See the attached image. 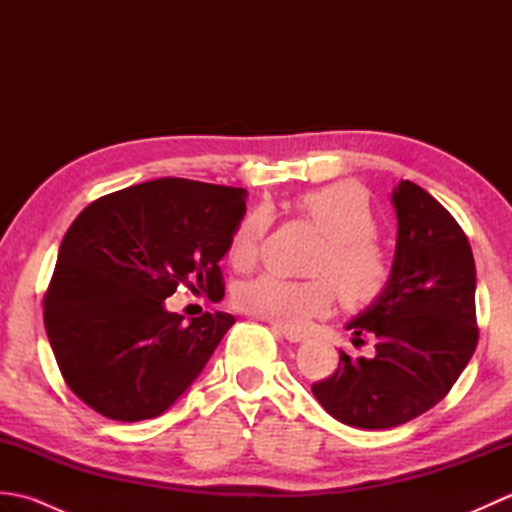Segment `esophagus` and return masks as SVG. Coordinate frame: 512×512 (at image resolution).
Wrapping results in <instances>:
<instances>
[{"label": "esophagus", "instance_id": "esophagus-1", "mask_svg": "<svg viewBox=\"0 0 512 512\" xmlns=\"http://www.w3.org/2000/svg\"><path fill=\"white\" fill-rule=\"evenodd\" d=\"M279 332L284 334V339L290 343H299V341H306V334L299 332V330H292V328H284V325H279Z\"/></svg>", "mask_w": 512, "mask_h": 512}]
</instances>
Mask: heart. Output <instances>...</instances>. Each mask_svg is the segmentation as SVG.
Instances as JSON below:
<instances>
[{"label":"heart","instance_id":"heart-1","mask_svg":"<svg viewBox=\"0 0 512 512\" xmlns=\"http://www.w3.org/2000/svg\"><path fill=\"white\" fill-rule=\"evenodd\" d=\"M301 217L323 233L310 264V279L262 275L237 290V306L257 319L306 328L334 306L336 295L347 306L363 308L378 301L389 288L394 266L374 237L376 213L367 191L356 182H334L303 193L297 200ZM266 233V215L248 213L235 228L228 259L235 268H250Z\"/></svg>","mask_w":512,"mask_h":512}]
</instances>
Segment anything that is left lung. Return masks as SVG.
I'll list each match as a JSON object with an SVG mask.
<instances>
[{"label":"left lung","instance_id":"obj_1","mask_svg":"<svg viewBox=\"0 0 512 512\" xmlns=\"http://www.w3.org/2000/svg\"><path fill=\"white\" fill-rule=\"evenodd\" d=\"M398 239L385 295L347 323L354 345L376 336L374 356L341 350L336 372L312 385L323 409L358 429H389L449 394L477 345L475 262L455 217L418 184L391 193Z\"/></svg>","mask_w":512,"mask_h":512}]
</instances>
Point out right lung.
Wrapping results in <instances>:
<instances>
[{
	"instance_id": "right-lung-1",
	"label": "right lung",
	"mask_w": 512,
	"mask_h": 512,
	"mask_svg": "<svg viewBox=\"0 0 512 512\" xmlns=\"http://www.w3.org/2000/svg\"><path fill=\"white\" fill-rule=\"evenodd\" d=\"M246 213V191L184 178L94 200L65 233L43 297V323L65 383L118 422L165 413L235 323L204 312L184 323L178 286L224 295L220 259Z\"/></svg>"
}]
</instances>
